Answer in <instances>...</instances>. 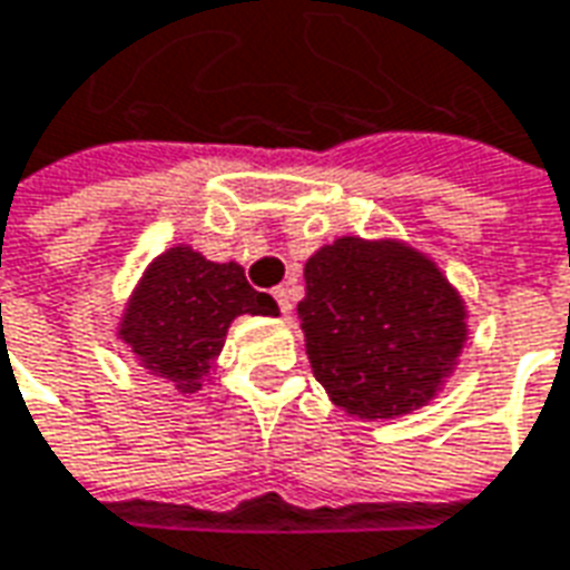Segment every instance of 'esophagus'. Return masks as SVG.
Here are the masks:
<instances>
[{
	"instance_id": "34e87169",
	"label": "esophagus",
	"mask_w": 570,
	"mask_h": 570,
	"mask_svg": "<svg viewBox=\"0 0 570 570\" xmlns=\"http://www.w3.org/2000/svg\"><path fill=\"white\" fill-rule=\"evenodd\" d=\"M273 297H276V303H279L282 315H291V301H288V288H276L273 291Z\"/></svg>"
}]
</instances>
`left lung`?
Instances as JSON below:
<instances>
[{"label": "left lung", "mask_w": 570, "mask_h": 570, "mask_svg": "<svg viewBox=\"0 0 570 570\" xmlns=\"http://www.w3.org/2000/svg\"><path fill=\"white\" fill-rule=\"evenodd\" d=\"M303 279L297 318L333 405L391 421L439 396L469 340V312L435 261L393 237H340L306 261Z\"/></svg>", "instance_id": "left-lung-1"}]
</instances>
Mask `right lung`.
<instances>
[{
	"label": "right lung",
	"mask_w": 570,
	"mask_h": 570,
	"mask_svg": "<svg viewBox=\"0 0 570 570\" xmlns=\"http://www.w3.org/2000/svg\"><path fill=\"white\" fill-rule=\"evenodd\" d=\"M279 306L246 282V269L207 261L186 243L149 261L128 297L117 336L135 361L177 393L200 391L222 354L230 321Z\"/></svg>",
	"instance_id": "obj_1"
}]
</instances>
